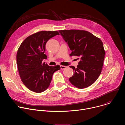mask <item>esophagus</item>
Returning <instances> with one entry per match:
<instances>
[{"mask_svg":"<svg viewBox=\"0 0 125 125\" xmlns=\"http://www.w3.org/2000/svg\"><path fill=\"white\" fill-rule=\"evenodd\" d=\"M67 67V66H63V65H61L60 66V68H61V70H64L65 69H66Z\"/></svg>","mask_w":125,"mask_h":125,"instance_id":"obj_1","label":"esophagus"}]
</instances>
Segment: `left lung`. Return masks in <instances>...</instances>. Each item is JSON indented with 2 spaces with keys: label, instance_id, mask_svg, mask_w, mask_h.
<instances>
[{
  "label": "left lung",
  "instance_id": "8db88e82",
  "mask_svg": "<svg viewBox=\"0 0 125 125\" xmlns=\"http://www.w3.org/2000/svg\"><path fill=\"white\" fill-rule=\"evenodd\" d=\"M59 33L72 52L80 57L77 67L70 66L74 74L69 78L76 87L84 88L93 84L101 74L105 56L102 41L92 33L83 30H60Z\"/></svg>",
  "mask_w": 125,
  "mask_h": 125
}]
</instances>
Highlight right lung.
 Here are the masks:
<instances>
[{
  "instance_id": "obj_1",
  "label": "right lung",
  "mask_w": 125,
  "mask_h": 125,
  "mask_svg": "<svg viewBox=\"0 0 125 125\" xmlns=\"http://www.w3.org/2000/svg\"><path fill=\"white\" fill-rule=\"evenodd\" d=\"M59 35L57 31H41L27 37L21 44L17 53L18 69L21 80L30 90L37 93L49 87L53 74L60 69L59 65L50 66L43 59L45 45L51 38Z\"/></svg>"
}]
</instances>
